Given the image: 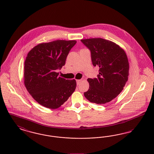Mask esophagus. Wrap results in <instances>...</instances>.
<instances>
[{
	"instance_id": "obj_1",
	"label": "esophagus",
	"mask_w": 154,
	"mask_h": 154,
	"mask_svg": "<svg viewBox=\"0 0 154 154\" xmlns=\"http://www.w3.org/2000/svg\"><path fill=\"white\" fill-rule=\"evenodd\" d=\"M81 81H82L81 80H77L76 81H77V85H80V84Z\"/></svg>"
}]
</instances>
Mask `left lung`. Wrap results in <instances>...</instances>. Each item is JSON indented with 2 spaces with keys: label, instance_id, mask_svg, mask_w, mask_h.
I'll return each instance as SVG.
<instances>
[{
  "label": "left lung",
  "instance_id": "8db88e82",
  "mask_svg": "<svg viewBox=\"0 0 154 154\" xmlns=\"http://www.w3.org/2000/svg\"><path fill=\"white\" fill-rule=\"evenodd\" d=\"M81 41L90 50L93 65L99 67L97 77L88 79L89 88L84 96L89 102L96 104L111 102L124 89L128 79L127 55L118 45L102 38Z\"/></svg>",
  "mask_w": 154,
  "mask_h": 154
}]
</instances>
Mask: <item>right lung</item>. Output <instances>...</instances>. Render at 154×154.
Instances as JSON below:
<instances>
[{"mask_svg":"<svg viewBox=\"0 0 154 154\" xmlns=\"http://www.w3.org/2000/svg\"><path fill=\"white\" fill-rule=\"evenodd\" d=\"M77 42L58 40L36 45L24 63V84L37 102L56 109L75 91L76 81L59 77L56 72L65 65L69 52Z\"/></svg>","mask_w":154,"mask_h":154,"instance_id":"right-lung-1","label":"right lung"}]
</instances>
